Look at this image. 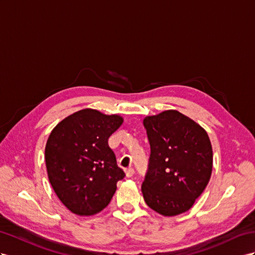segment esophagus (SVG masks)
Segmentation results:
<instances>
[{"mask_svg":"<svg viewBox=\"0 0 255 255\" xmlns=\"http://www.w3.org/2000/svg\"><path fill=\"white\" fill-rule=\"evenodd\" d=\"M126 177L127 178H131L132 175H133V173H134V170L132 168H128V169H126Z\"/></svg>","mask_w":255,"mask_h":255,"instance_id":"esophagus-1","label":"esophagus"}]
</instances>
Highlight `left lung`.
<instances>
[{"instance_id":"left-lung-1","label":"left lung","mask_w":255,"mask_h":255,"mask_svg":"<svg viewBox=\"0 0 255 255\" xmlns=\"http://www.w3.org/2000/svg\"><path fill=\"white\" fill-rule=\"evenodd\" d=\"M151 146L141 191L146 205L165 217L190 210L212 172V146L206 130L175 110L143 120Z\"/></svg>"}]
</instances>
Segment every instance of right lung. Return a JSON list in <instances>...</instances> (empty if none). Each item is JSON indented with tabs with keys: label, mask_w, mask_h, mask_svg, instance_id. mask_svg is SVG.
<instances>
[{
	"label": "right lung",
	"mask_w": 255,
	"mask_h": 255,
	"mask_svg": "<svg viewBox=\"0 0 255 255\" xmlns=\"http://www.w3.org/2000/svg\"><path fill=\"white\" fill-rule=\"evenodd\" d=\"M123 117L84 109L65 117L50 132L45 146L48 179L71 212L94 215L112 199L125 173L110 148V135Z\"/></svg>",
	"instance_id": "add662e5"
}]
</instances>
